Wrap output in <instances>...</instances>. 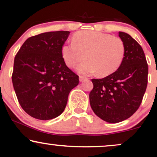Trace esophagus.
<instances>
[{"instance_id":"esophagus-1","label":"esophagus","mask_w":157,"mask_h":157,"mask_svg":"<svg viewBox=\"0 0 157 157\" xmlns=\"http://www.w3.org/2000/svg\"><path fill=\"white\" fill-rule=\"evenodd\" d=\"M87 79V78H86V77H85V76H82V75L79 76V81H80V82L85 80V79Z\"/></svg>"}]
</instances>
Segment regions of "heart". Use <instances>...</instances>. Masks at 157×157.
I'll use <instances>...</instances> for the list:
<instances>
[{
  "instance_id": "b5f03b06",
  "label": "heart",
  "mask_w": 157,
  "mask_h": 157,
  "mask_svg": "<svg viewBox=\"0 0 157 157\" xmlns=\"http://www.w3.org/2000/svg\"><path fill=\"white\" fill-rule=\"evenodd\" d=\"M126 55V46L120 37L105 33L83 30L75 33L72 42L62 48V56L69 67L79 65L83 74L98 72L106 77L116 72L122 65Z\"/></svg>"
}]
</instances>
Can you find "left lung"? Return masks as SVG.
Segmentation results:
<instances>
[{"instance_id": "obj_1", "label": "left lung", "mask_w": 157, "mask_h": 157, "mask_svg": "<svg viewBox=\"0 0 157 157\" xmlns=\"http://www.w3.org/2000/svg\"><path fill=\"white\" fill-rule=\"evenodd\" d=\"M126 46L122 65L102 79H92L90 103L94 114L109 123L127 120L139 109L148 82V65L141 45L129 34L119 32Z\"/></svg>"}]
</instances>
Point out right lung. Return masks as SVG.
Wrapping results in <instances>:
<instances>
[{"label":"right lung","mask_w":157,"mask_h":157,"mask_svg":"<svg viewBox=\"0 0 157 157\" xmlns=\"http://www.w3.org/2000/svg\"><path fill=\"white\" fill-rule=\"evenodd\" d=\"M69 31L48 32L30 37L14 59L12 82L17 100L26 113L41 120L63 113L79 76L68 68L62 48Z\"/></svg>","instance_id":"add662e5"}]
</instances>
